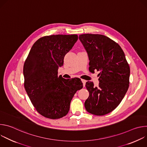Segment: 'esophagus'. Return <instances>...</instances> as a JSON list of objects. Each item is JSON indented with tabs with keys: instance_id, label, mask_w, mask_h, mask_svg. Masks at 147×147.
Here are the masks:
<instances>
[{
	"instance_id": "obj_1",
	"label": "esophagus",
	"mask_w": 147,
	"mask_h": 147,
	"mask_svg": "<svg viewBox=\"0 0 147 147\" xmlns=\"http://www.w3.org/2000/svg\"><path fill=\"white\" fill-rule=\"evenodd\" d=\"M81 81H82V84H83V86H84V87H85L86 81V80H81Z\"/></svg>"
}]
</instances>
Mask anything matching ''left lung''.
Here are the masks:
<instances>
[{"label": "left lung", "instance_id": "1", "mask_svg": "<svg viewBox=\"0 0 147 147\" xmlns=\"http://www.w3.org/2000/svg\"><path fill=\"white\" fill-rule=\"evenodd\" d=\"M79 39L87 52L90 71L100 72L99 87L86 82L89 96L85 108L91 114L105 115L119 105L128 90L129 65L121 47L108 36L86 34L80 35Z\"/></svg>", "mask_w": 147, "mask_h": 147}]
</instances>
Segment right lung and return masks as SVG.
<instances>
[{
    "mask_svg": "<svg viewBox=\"0 0 147 147\" xmlns=\"http://www.w3.org/2000/svg\"><path fill=\"white\" fill-rule=\"evenodd\" d=\"M77 39L76 34L42 37L34 44L25 61V90L35 109L45 117L57 119L65 116L73 96L83 87L80 79L57 76L65 56Z\"/></svg>",
    "mask_w": 147,
    "mask_h": 147,
    "instance_id": "right-lung-1",
    "label": "right lung"
}]
</instances>
